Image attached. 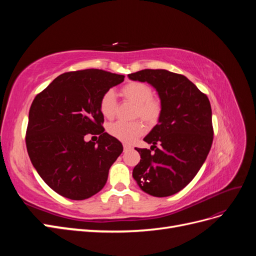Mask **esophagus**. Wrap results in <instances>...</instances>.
<instances>
[{
  "label": "esophagus",
  "mask_w": 256,
  "mask_h": 256,
  "mask_svg": "<svg viewBox=\"0 0 256 256\" xmlns=\"http://www.w3.org/2000/svg\"><path fill=\"white\" fill-rule=\"evenodd\" d=\"M132 150V146L128 145V144H124V152H127V150Z\"/></svg>",
  "instance_id": "34e87169"
}]
</instances>
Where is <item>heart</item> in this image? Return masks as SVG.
I'll list each match as a JSON object with an SVG mask.
<instances>
[{"label": "heart", "instance_id": "heart-1", "mask_svg": "<svg viewBox=\"0 0 256 256\" xmlns=\"http://www.w3.org/2000/svg\"><path fill=\"white\" fill-rule=\"evenodd\" d=\"M152 90L148 84L143 82H129L120 90V95L128 102L136 104L134 118H140L148 125L156 124L162 112L161 102L152 97ZM118 102L114 92L108 90L100 98L99 110L106 118L111 120L116 114ZM144 125L140 120L132 122H116L108 127L109 134L124 143H132L144 132Z\"/></svg>", "mask_w": 256, "mask_h": 256}]
</instances>
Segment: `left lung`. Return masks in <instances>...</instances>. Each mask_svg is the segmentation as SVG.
I'll return each instance as SVG.
<instances>
[{
  "label": "left lung",
  "instance_id": "8db88e82",
  "mask_svg": "<svg viewBox=\"0 0 256 256\" xmlns=\"http://www.w3.org/2000/svg\"><path fill=\"white\" fill-rule=\"evenodd\" d=\"M128 76L156 88L162 106L158 124L144 138L150 150L136 148L141 160L132 176L152 196H173L194 178L210 150V102L184 76L166 69H144Z\"/></svg>",
  "mask_w": 256,
  "mask_h": 256
}]
</instances>
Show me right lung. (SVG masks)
<instances>
[{
    "label": "right lung",
    "mask_w": 256,
    "mask_h": 256,
    "mask_svg": "<svg viewBox=\"0 0 256 256\" xmlns=\"http://www.w3.org/2000/svg\"><path fill=\"white\" fill-rule=\"evenodd\" d=\"M125 76L102 69L60 74L33 100L26 150L37 173L60 196L85 200L102 190L122 143L104 132L100 98ZM99 134L95 144L84 140Z\"/></svg>",
    "instance_id": "1"
}]
</instances>
